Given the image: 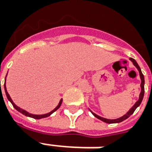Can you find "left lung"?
<instances>
[{"instance_id": "8db88e82", "label": "left lung", "mask_w": 152, "mask_h": 152, "mask_svg": "<svg viewBox=\"0 0 152 152\" xmlns=\"http://www.w3.org/2000/svg\"><path fill=\"white\" fill-rule=\"evenodd\" d=\"M130 60L132 61L133 65L137 67V69L138 70V72H139V74H140V77H141V93H140V96H139V99H138V101H137L136 103H135V105L129 110V111L126 112V114H125L123 116H121V117H120V118H117V119H114V120H111V119H106V118H104V117H102V116H99L96 114H95L94 112L91 111V112L94 115V116H96V118H98L99 120H101L102 121H104V122H106V123H119V122H121V121H123L126 119H127L128 117L130 116V115H132L134 113V111L135 110L137 109L138 106L141 105V102H142V100H143V96H144V92H145V89H144V85H145V80H144V76H143V74H142V72H141V70L140 66H138V64L137 62L134 60L133 58H130Z\"/></svg>"}]
</instances>
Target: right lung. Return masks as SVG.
I'll use <instances>...</instances> for the list:
<instances>
[{"label":"right lung","mask_w":152,"mask_h":152,"mask_svg":"<svg viewBox=\"0 0 152 152\" xmlns=\"http://www.w3.org/2000/svg\"><path fill=\"white\" fill-rule=\"evenodd\" d=\"M4 88H5V91H6V95H7V99L11 102V103L12 104V106H14V108H15V110H17V111H19V112H20L21 114H23V115H26V116H29V117H32V118H35V119H41V118H45V117H47V116H49V115H50L53 112H55V111H56L57 109H59V107L61 106V102H62V99L60 101V102H59L58 106H56V108H55L54 110H52V111H50V112H49V113H46V114H43V115H33V114H31V113H29V112H27V111H26L25 110H23V109H21V108H20V107H18V106L15 105V103L13 102V101L11 100V96H10V95L8 94V92H7V87H6V80H5V84H4Z\"/></svg>","instance_id":"add662e5"}]
</instances>
